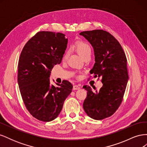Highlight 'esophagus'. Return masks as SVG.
<instances>
[{
    "mask_svg": "<svg viewBox=\"0 0 147 147\" xmlns=\"http://www.w3.org/2000/svg\"><path fill=\"white\" fill-rule=\"evenodd\" d=\"M79 89H80V87L78 85H74L73 87V90H78Z\"/></svg>",
    "mask_w": 147,
    "mask_h": 147,
    "instance_id": "esophagus-1",
    "label": "esophagus"
}]
</instances>
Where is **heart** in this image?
I'll return each instance as SVG.
<instances>
[{"label": "heart", "instance_id": "1", "mask_svg": "<svg viewBox=\"0 0 147 147\" xmlns=\"http://www.w3.org/2000/svg\"><path fill=\"white\" fill-rule=\"evenodd\" d=\"M75 50L77 51L80 55H81L83 58L88 56H91V47L90 44L86 42H78L75 44ZM69 53L67 52L64 56V59H67L69 57Z\"/></svg>", "mask_w": 147, "mask_h": 147}]
</instances>
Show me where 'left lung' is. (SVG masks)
I'll list each match as a JSON object with an SVG mask.
<instances>
[{
  "label": "left lung",
  "instance_id": "left-lung-1",
  "mask_svg": "<svg viewBox=\"0 0 147 147\" xmlns=\"http://www.w3.org/2000/svg\"><path fill=\"white\" fill-rule=\"evenodd\" d=\"M80 35L94 49L95 64L90 73L95 77H102L103 84L95 92L90 86H83L87 91L83 109L91 118L103 119L112 116L123 100L129 79L126 55L117 40L107 31H83Z\"/></svg>",
  "mask_w": 147,
  "mask_h": 147
}]
</instances>
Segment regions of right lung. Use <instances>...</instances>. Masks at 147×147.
I'll return each mask as SVG.
<instances>
[{
    "label": "right lung",
    "instance_id": "obj_1",
    "mask_svg": "<svg viewBox=\"0 0 147 147\" xmlns=\"http://www.w3.org/2000/svg\"><path fill=\"white\" fill-rule=\"evenodd\" d=\"M68 40L65 34L41 31L26 43L18 63V83L22 99L29 113L40 121L56 118L73 86L64 80L57 86L50 84L55 65L60 64Z\"/></svg>",
    "mask_w": 147,
    "mask_h": 147
}]
</instances>
